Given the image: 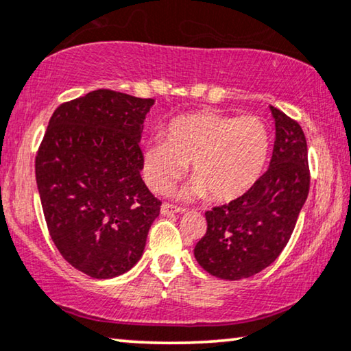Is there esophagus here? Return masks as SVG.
I'll return each instance as SVG.
<instances>
[{"label": "esophagus", "instance_id": "34e87169", "mask_svg": "<svg viewBox=\"0 0 351 351\" xmlns=\"http://www.w3.org/2000/svg\"><path fill=\"white\" fill-rule=\"evenodd\" d=\"M160 212H162V215H173V213L184 212V208L175 207V205H171V204H163L162 208H160Z\"/></svg>", "mask_w": 351, "mask_h": 351}]
</instances>
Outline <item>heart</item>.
<instances>
[{"label": "heart", "instance_id": "1", "mask_svg": "<svg viewBox=\"0 0 351 351\" xmlns=\"http://www.w3.org/2000/svg\"><path fill=\"white\" fill-rule=\"evenodd\" d=\"M269 133L258 117L199 110L176 117L167 134L149 138L143 149V175L149 188L165 193L188 170L194 180L180 191L183 199L208 194L228 204L249 193L263 175Z\"/></svg>", "mask_w": 351, "mask_h": 351}]
</instances>
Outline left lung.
<instances>
[{
    "mask_svg": "<svg viewBox=\"0 0 351 351\" xmlns=\"http://www.w3.org/2000/svg\"><path fill=\"white\" fill-rule=\"evenodd\" d=\"M276 139L266 170L244 197L205 212L197 263L215 278L239 281L263 271L291 239L310 191L308 149L295 120L269 106Z\"/></svg>",
    "mask_w": 351,
    "mask_h": 351,
    "instance_id": "1",
    "label": "left lung"
}]
</instances>
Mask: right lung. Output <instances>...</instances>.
Listing matches in <instances>:
<instances>
[{
  "label": "right lung",
  "mask_w": 351,
  "mask_h": 351,
  "mask_svg": "<svg viewBox=\"0 0 351 351\" xmlns=\"http://www.w3.org/2000/svg\"><path fill=\"white\" fill-rule=\"evenodd\" d=\"M154 102L96 90L60 104L36 154L51 239L73 268L95 279L132 269L160 213L139 173V141Z\"/></svg>",
  "instance_id": "right-lung-1"
}]
</instances>
